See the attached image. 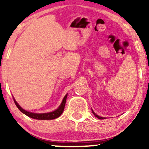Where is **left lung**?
Masks as SVG:
<instances>
[{
	"label": "left lung",
	"mask_w": 149,
	"mask_h": 149,
	"mask_svg": "<svg viewBox=\"0 0 149 149\" xmlns=\"http://www.w3.org/2000/svg\"><path fill=\"white\" fill-rule=\"evenodd\" d=\"M92 113L94 114V115H95V116H96V117L97 118H99V119H101V120H102V119H105V118H104V117H101V116H99L98 115H97V114L95 113V112H94V111L92 110Z\"/></svg>",
	"instance_id": "obj_1"
}]
</instances>
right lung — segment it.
Returning <instances> with one entry per match:
<instances>
[{
    "instance_id": "right-lung-1",
    "label": "right lung",
    "mask_w": 149,
    "mask_h": 149,
    "mask_svg": "<svg viewBox=\"0 0 149 149\" xmlns=\"http://www.w3.org/2000/svg\"><path fill=\"white\" fill-rule=\"evenodd\" d=\"M67 95L68 94H66V95H65L64 99H63L62 102H61V104L59 105V107L56 109V110L53 111L52 112L44 113H32V112L28 111H26L20 107L19 104L17 102V101L15 100L14 97H13V99H14V102L15 104H16L17 107L19 109L20 111L23 113L24 114H25L26 116H29V117L36 120H53V119L57 118L58 117H59V116L61 115V113H62L63 111H64L65 104H66V98H67Z\"/></svg>"
}]
</instances>
